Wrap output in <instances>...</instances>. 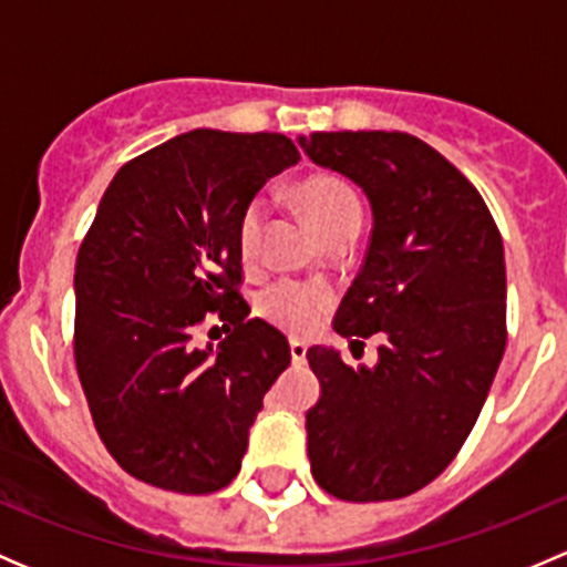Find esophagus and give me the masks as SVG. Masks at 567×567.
<instances>
[{
  "label": "esophagus",
  "instance_id": "1",
  "mask_svg": "<svg viewBox=\"0 0 567 567\" xmlns=\"http://www.w3.org/2000/svg\"><path fill=\"white\" fill-rule=\"evenodd\" d=\"M290 359L293 364H305L307 362V346L299 340H290Z\"/></svg>",
  "mask_w": 567,
  "mask_h": 567
}]
</instances>
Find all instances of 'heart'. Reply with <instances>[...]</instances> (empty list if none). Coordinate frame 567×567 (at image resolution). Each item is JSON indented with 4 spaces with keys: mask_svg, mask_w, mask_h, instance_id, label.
<instances>
[{
    "mask_svg": "<svg viewBox=\"0 0 567 567\" xmlns=\"http://www.w3.org/2000/svg\"><path fill=\"white\" fill-rule=\"evenodd\" d=\"M296 194L323 241L340 233H359L362 227V199L340 175L318 173L305 177ZM266 216L268 208L262 199H251L238 216L236 244L247 266L260 260ZM331 301H334V290L329 285L307 282V279H277L257 296V310L290 334H310Z\"/></svg>",
    "mask_w": 567,
    "mask_h": 567,
    "instance_id": "obj_1",
    "label": "heart"
}]
</instances>
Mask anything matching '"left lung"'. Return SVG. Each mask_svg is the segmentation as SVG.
<instances>
[{
	"label": "left lung",
	"mask_w": 567,
	"mask_h": 567,
	"mask_svg": "<svg viewBox=\"0 0 567 567\" xmlns=\"http://www.w3.org/2000/svg\"><path fill=\"white\" fill-rule=\"evenodd\" d=\"M301 147L370 199L373 233L334 316L375 368L310 348L320 400L307 411L312 477L346 502L425 488L453 463L494 384L507 342L499 227L477 188L403 131H318Z\"/></svg>",
	"instance_id": "left-lung-1"
}]
</instances>
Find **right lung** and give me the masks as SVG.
Instances as JSON below:
<instances>
[{"instance_id": "obj_1", "label": "right lung", "mask_w": 567, "mask_h": 567, "mask_svg": "<svg viewBox=\"0 0 567 567\" xmlns=\"http://www.w3.org/2000/svg\"><path fill=\"white\" fill-rule=\"evenodd\" d=\"M299 158L282 134L197 128L131 158L101 197L76 257L73 357L95 431L131 477L210 494L241 468L290 346L247 318L236 227ZM210 317L228 331L216 352L193 342Z\"/></svg>"}]
</instances>
